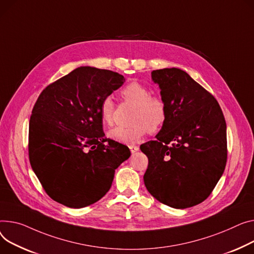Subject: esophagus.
I'll use <instances>...</instances> for the list:
<instances>
[{"label":"esophagus","instance_id":"obj_1","mask_svg":"<svg viewBox=\"0 0 254 254\" xmlns=\"http://www.w3.org/2000/svg\"><path fill=\"white\" fill-rule=\"evenodd\" d=\"M128 147H129V150H130V152H131L132 154L136 153L137 151H139V147L136 146V145H130V146H128Z\"/></svg>","mask_w":254,"mask_h":254}]
</instances>
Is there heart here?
<instances>
[{"instance_id": "b5f03b06", "label": "heart", "mask_w": 254, "mask_h": 254, "mask_svg": "<svg viewBox=\"0 0 254 254\" xmlns=\"http://www.w3.org/2000/svg\"><path fill=\"white\" fill-rule=\"evenodd\" d=\"M123 96L127 102L136 105L131 123L127 127H117L109 130V138L124 144H133L150 130L157 131L164 125L167 108L164 100L158 96H152V91L140 82H130L123 90ZM101 121L111 126L114 120V103L110 96L103 99L100 107Z\"/></svg>"}]
</instances>
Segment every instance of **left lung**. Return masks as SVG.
<instances>
[{
  "label": "left lung",
  "instance_id": "obj_1",
  "mask_svg": "<svg viewBox=\"0 0 254 254\" xmlns=\"http://www.w3.org/2000/svg\"><path fill=\"white\" fill-rule=\"evenodd\" d=\"M167 108L155 141L141 145L148 157L144 183L148 192L174 208L204 201L224 174L227 126L217 101L179 68L152 71Z\"/></svg>",
  "mask_w": 254,
  "mask_h": 254
}]
</instances>
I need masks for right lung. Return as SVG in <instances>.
Listing matches in <instances>:
<instances>
[{
    "instance_id": "obj_1",
    "label": "right lung",
    "mask_w": 254,
    "mask_h": 254,
    "mask_svg": "<svg viewBox=\"0 0 254 254\" xmlns=\"http://www.w3.org/2000/svg\"><path fill=\"white\" fill-rule=\"evenodd\" d=\"M124 75L80 66L39 96L29 121V161L46 193L67 207L82 208L110 189L129 149L105 139L100 107Z\"/></svg>"
}]
</instances>
